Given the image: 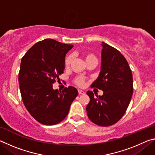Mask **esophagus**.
<instances>
[{"label": "esophagus", "instance_id": "esophagus-1", "mask_svg": "<svg viewBox=\"0 0 155 155\" xmlns=\"http://www.w3.org/2000/svg\"><path fill=\"white\" fill-rule=\"evenodd\" d=\"M78 94H85V91H84L83 90H78Z\"/></svg>", "mask_w": 155, "mask_h": 155}]
</instances>
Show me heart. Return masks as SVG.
I'll return each instance as SVG.
<instances>
[{
    "instance_id": "obj_1",
    "label": "heart",
    "mask_w": 155,
    "mask_h": 155,
    "mask_svg": "<svg viewBox=\"0 0 155 155\" xmlns=\"http://www.w3.org/2000/svg\"><path fill=\"white\" fill-rule=\"evenodd\" d=\"M84 59L85 60L86 64H89V63L91 62H96L97 61V58L94 55L93 53H91V52H85L83 54ZM72 61V55L70 54V55L67 56L66 58L65 59V66H68ZM75 83L77 84L79 86H83L85 83V78L82 77H78L75 80Z\"/></svg>"
}]
</instances>
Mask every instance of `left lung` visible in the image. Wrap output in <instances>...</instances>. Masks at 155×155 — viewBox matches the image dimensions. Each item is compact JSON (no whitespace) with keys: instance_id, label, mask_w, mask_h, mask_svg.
<instances>
[{"instance_id":"8db88e82","label":"left lung","mask_w":155,"mask_h":155,"mask_svg":"<svg viewBox=\"0 0 155 155\" xmlns=\"http://www.w3.org/2000/svg\"><path fill=\"white\" fill-rule=\"evenodd\" d=\"M101 45V72L91 86L102 90L103 94L95 97L92 91H87L90 101L86 111L94 124L108 127L119 121L129 105L133 91V75L121 52L104 42Z\"/></svg>"}]
</instances>
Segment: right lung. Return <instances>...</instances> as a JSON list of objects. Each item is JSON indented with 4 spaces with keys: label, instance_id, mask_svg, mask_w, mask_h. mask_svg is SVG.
<instances>
[{
    "label": "right lung",
    "instance_id": "add662e5",
    "mask_svg": "<svg viewBox=\"0 0 155 155\" xmlns=\"http://www.w3.org/2000/svg\"><path fill=\"white\" fill-rule=\"evenodd\" d=\"M72 44L46 39L36 43L21 60L20 90L26 108L37 121L45 125L61 122L69 112L78 95L70 86L62 91L52 88V84L65 69V57Z\"/></svg>",
    "mask_w": 155,
    "mask_h": 155
}]
</instances>
